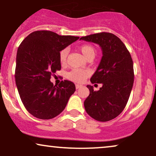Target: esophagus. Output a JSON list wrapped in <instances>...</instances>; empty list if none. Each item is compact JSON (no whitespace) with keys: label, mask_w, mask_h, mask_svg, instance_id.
Masks as SVG:
<instances>
[{"label":"esophagus","mask_w":156,"mask_h":156,"mask_svg":"<svg viewBox=\"0 0 156 156\" xmlns=\"http://www.w3.org/2000/svg\"><path fill=\"white\" fill-rule=\"evenodd\" d=\"M81 87H82V85H80V84H76V89H78L79 88H80Z\"/></svg>","instance_id":"obj_1"}]
</instances>
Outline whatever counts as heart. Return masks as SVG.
I'll return each instance as SVG.
<instances>
[{
  "label": "heart",
  "instance_id": "obj_1",
  "mask_svg": "<svg viewBox=\"0 0 156 156\" xmlns=\"http://www.w3.org/2000/svg\"><path fill=\"white\" fill-rule=\"evenodd\" d=\"M80 51L83 55L87 59L89 58H94L96 55L95 48L90 44H83L80 46ZM68 55V49L65 48L63 49L59 53V59L62 64H64L67 61ZM88 76V72L85 69H74L71 70L70 72L67 73V78L69 80H73L74 82H78V83H82L86 79V78Z\"/></svg>",
  "mask_w": 156,
  "mask_h": 156
}]
</instances>
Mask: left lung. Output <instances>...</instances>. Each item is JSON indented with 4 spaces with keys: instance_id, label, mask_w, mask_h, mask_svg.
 Returning a JSON list of instances; mask_svg holds the SVG:
<instances>
[{
    "instance_id": "obj_1",
    "label": "left lung",
    "mask_w": 156,
    "mask_h": 156,
    "mask_svg": "<svg viewBox=\"0 0 156 156\" xmlns=\"http://www.w3.org/2000/svg\"><path fill=\"white\" fill-rule=\"evenodd\" d=\"M80 39L98 44L103 53L90 78L92 83L103 86L97 92L92 86H87L89 95L84 101V108L96 120H112L122 112L129 99L134 80L133 60L124 43L113 34L102 32Z\"/></svg>"
}]
</instances>
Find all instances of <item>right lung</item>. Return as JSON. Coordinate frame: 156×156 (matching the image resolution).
<instances>
[{
    "label": "right lung",
    "instance_id": "add662e5",
    "mask_svg": "<svg viewBox=\"0 0 156 156\" xmlns=\"http://www.w3.org/2000/svg\"><path fill=\"white\" fill-rule=\"evenodd\" d=\"M79 39L53 31H37L23 41L16 57L15 82L25 108L34 117L53 119L61 114L76 86L62 80L53 86L51 77L61 69L60 51Z\"/></svg>",
    "mask_w": 156,
    "mask_h": 156
}]
</instances>
